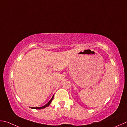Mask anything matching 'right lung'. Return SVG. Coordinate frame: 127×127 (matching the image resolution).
I'll use <instances>...</instances> for the list:
<instances>
[{
	"instance_id": "add662e5",
	"label": "right lung",
	"mask_w": 127,
	"mask_h": 127,
	"mask_svg": "<svg viewBox=\"0 0 127 127\" xmlns=\"http://www.w3.org/2000/svg\"><path fill=\"white\" fill-rule=\"evenodd\" d=\"M53 98H54V96L52 97V98H51V100L49 101L47 103H46V105H45L44 106H42V107H31V108H32V109H38V110H40V109H43V108H45L46 107L49 106V105H50V103L51 102V101H52Z\"/></svg>"
}]
</instances>
